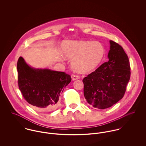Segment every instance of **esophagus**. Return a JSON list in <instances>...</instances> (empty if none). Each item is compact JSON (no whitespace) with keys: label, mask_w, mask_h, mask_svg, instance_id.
Segmentation results:
<instances>
[{"label":"esophagus","mask_w":146,"mask_h":146,"mask_svg":"<svg viewBox=\"0 0 146 146\" xmlns=\"http://www.w3.org/2000/svg\"><path fill=\"white\" fill-rule=\"evenodd\" d=\"M79 78H80V76L78 75H73L72 77V80H76L79 79Z\"/></svg>","instance_id":"obj_1"}]
</instances>
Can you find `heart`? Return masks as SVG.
<instances>
[{"mask_svg":"<svg viewBox=\"0 0 146 146\" xmlns=\"http://www.w3.org/2000/svg\"><path fill=\"white\" fill-rule=\"evenodd\" d=\"M62 50L66 57L73 58V68L83 73L94 70L102 61L105 53L100 42L82 40L64 42Z\"/></svg>","mask_w":146,"mask_h":146,"instance_id":"1","label":"heart"}]
</instances>
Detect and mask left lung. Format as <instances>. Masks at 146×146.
I'll return each instance as SVG.
<instances>
[{
	"label": "left lung",
	"instance_id": "left-lung-1",
	"mask_svg": "<svg viewBox=\"0 0 146 146\" xmlns=\"http://www.w3.org/2000/svg\"><path fill=\"white\" fill-rule=\"evenodd\" d=\"M110 42L108 61L83 80L85 98L99 109L109 108L123 98L130 77L129 58L123 47L112 40Z\"/></svg>",
	"mask_w": 146,
	"mask_h": 146
}]
</instances>
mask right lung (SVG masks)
<instances>
[{
  "mask_svg": "<svg viewBox=\"0 0 146 146\" xmlns=\"http://www.w3.org/2000/svg\"><path fill=\"white\" fill-rule=\"evenodd\" d=\"M18 84L24 99L38 110L57 107L61 92L71 81L70 75L29 66L20 57L17 63Z\"/></svg>",
  "mask_w": 146,
  "mask_h": 146,
  "instance_id": "obj_1",
  "label": "right lung"
}]
</instances>
